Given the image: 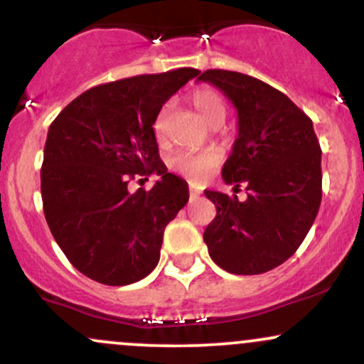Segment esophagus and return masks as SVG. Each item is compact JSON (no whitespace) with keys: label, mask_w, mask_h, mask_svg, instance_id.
Segmentation results:
<instances>
[{"label":"esophagus","mask_w":364,"mask_h":364,"mask_svg":"<svg viewBox=\"0 0 364 364\" xmlns=\"http://www.w3.org/2000/svg\"><path fill=\"white\" fill-rule=\"evenodd\" d=\"M200 193H202V191H200V188H196L195 185H190V198L191 200L198 198Z\"/></svg>","instance_id":"1"}]
</instances>
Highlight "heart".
<instances>
[{
	"mask_svg": "<svg viewBox=\"0 0 364 364\" xmlns=\"http://www.w3.org/2000/svg\"><path fill=\"white\" fill-rule=\"evenodd\" d=\"M191 102L210 127H219L225 118V112H228L223 95L214 89H208V87L196 89L191 94ZM154 133L159 140L164 139V111L159 112L156 121H154ZM220 161H223V154L217 149H205L198 150V152L183 150L171 159L169 168L181 176L190 178L191 181H202L220 164Z\"/></svg>",
	"mask_w": 364,
	"mask_h": 364,
	"instance_id": "heart-1",
	"label": "heart"
}]
</instances>
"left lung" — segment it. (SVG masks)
Listing matches in <instances>:
<instances>
[{"mask_svg": "<svg viewBox=\"0 0 364 364\" xmlns=\"http://www.w3.org/2000/svg\"><path fill=\"white\" fill-rule=\"evenodd\" d=\"M198 80L224 92L237 111V139L223 179L248 198L205 190L217 208L203 232L208 255L237 275L269 272L306 237L321 202V150L311 119L269 83L207 70Z\"/></svg>", "mask_w": 364, "mask_h": 364, "instance_id": "left-lung-1", "label": "left lung"}]
</instances>
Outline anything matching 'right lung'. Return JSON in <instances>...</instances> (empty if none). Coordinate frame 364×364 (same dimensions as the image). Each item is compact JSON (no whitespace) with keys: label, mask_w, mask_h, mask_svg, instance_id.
Listing matches in <instances>:
<instances>
[{"label":"right lung","mask_w":364,"mask_h":364,"mask_svg":"<svg viewBox=\"0 0 364 364\" xmlns=\"http://www.w3.org/2000/svg\"><path fill=\"white\" fill-rule=\"evenodd\" d=\"M198 73L178 68L92 87L49 127L44 215L70 263L92 281L127 286L156 269L166 225L190 195L159 157L154 121ZM150 173L161 176L152 191H129L132 178Z\"/></svg>","instance_id":"1"}]
</instances>
